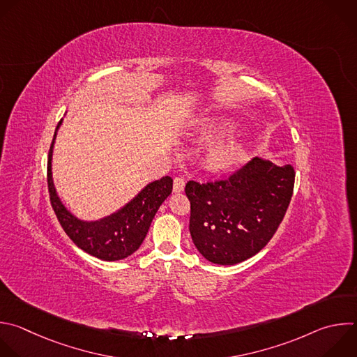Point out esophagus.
<instances>
[{
	"label": "esophagus",
	"instance_id": "34e87169",
	"mask_svg": "<svg viewBox=\"0 0 357 357\" xmlns=\"http://www.w3.org/2000/svg\"><path fill=\"white\" fill-rule=\"evenodd\" d=\"M185 189V178L183 176H176L174 179V192L179 193Z\"/></svg>",
	"mask_w": 357,
	"mask_h": 357
}]
</instances>
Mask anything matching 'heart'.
I'll list each match as a JSON object with an SVG mask.
<instances>
[{
  "mask_svg": "<svg viewBox=\"0 0 357 357\" xmlns=\"http://www.w3.org/2000/svg\"><path fill=\"white\" fill-rule=\"evenodd\" d=\"M236 129V125L231 121H215L210 122L200 130L202 142H213L217 139H222L231 136ZM245 153L244 143L241 140L228 139L217 144L207 157V165L211 169L222 171L234 167L238 162Z\"/></svg>",
  "mask_w": 357,
  "mask_h": 357,
  "instance_id": "1",
  "label": "heart"
}]
</instances>
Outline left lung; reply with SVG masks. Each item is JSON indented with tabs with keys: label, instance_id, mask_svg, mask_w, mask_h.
Wrapping results in <instances>:
<instances>
[{
	"label": "left lung",
	"instance_id": "left-lung-1",
	"mask_svg": "<svg viewBox=\"0 0 357 357\" xmlns=\"http://www.w3.org/2000/svg\"><path fill=\"white\" fill-rule=\"evenodd\" d=\"M294 176L291 165L255 157L225 179L189 181V231L197 251L217 265H235L258 254L286 214Z\"/></svg>",
	"mask_w": 357,
	"mask_h": 357
}]
</instances>
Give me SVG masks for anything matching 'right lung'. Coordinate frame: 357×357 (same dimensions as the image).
I'll use <instances>...</instances> for the list:
<instances>
[{
  "label": "right lung",
  "mask_w": 357,
  "mask_h": 357,
  "mask_svg": "<svg viewBox=\"0 0 357 357\" xmlns=\"http://www.w3.org/2000/svg\"><path fill=\"white\" fill-rule=\"evenodd\" d=\"M61 121L56 129V133ZM56 133L49 150L47 186L52 207L70 240L86 254L102 261H119L130 257L143 244L151 221L172 192V178L162 176L149 183L121 210L96 221H84L73 215L61 203L52 176V155Z\"/></svg>",
  "instance_id": "right-lung-1"
}]
</instances>
